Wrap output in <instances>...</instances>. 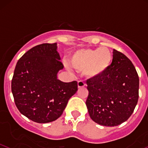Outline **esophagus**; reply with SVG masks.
<instances>
[{
  "label": "esophagus",
  "instance_id": "1",
  "mask_svg": "<svg viewBox=\"0 0 148 148\" xmlns=\"http://www.w3.org/2000/svg\"><path fill=\"white\" fill-rule=\"evenodd\" d=\"M78 88H83V87H84L86 86V84L84 83V82H83V81H79L78 82Z\"/></svg>",
  "mask_w": 148,
  "mask_h": 148
}]
</instances>
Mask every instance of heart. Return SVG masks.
I'll use <instances>...</instances> for the list:
<instances>
[{
  "mask_svg": "<svg viewBox=\"0 0 148 148\" xmlns=\"http://www.w3.org/2000/svg\"><path fill=\"white\" fill-rule=\"evenodd\" d=\"M113 53L108 48L103 47L96 49H82L72 54L70 63L79 71H84L90 78L103 75L111 66Z\"/></svg>",
  "mask_w": 148,
  "mask_h": 148,
  "instance_id": "obj_1",
  "label": "heart"
}]
</instances>
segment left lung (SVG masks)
Wrapping results in <instances>:
<instances>
[{
	"label": "left lung",
	"mask_w": 148,
	"mask_h": 148,
	"mask_svg": "<svg viewBox=\"0 0 148 148\" xmlns=\"http://www.w3.org/2000/svg\"><path fill=\"white\" fill-rule=\"evenodd\" d=\"M108 71L86 81L88 96L86 105L91 119L103 126H116L126 121L139 97V77L132 62L113 49Z\"/></svg>",
	"instance_id": "left-lung-1"
}]
</instances>
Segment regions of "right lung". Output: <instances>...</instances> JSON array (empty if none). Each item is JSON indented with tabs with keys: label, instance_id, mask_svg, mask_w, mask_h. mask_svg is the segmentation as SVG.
<instances>
[{
	"label": "right lung",
	"instance_id": "obj_1",
	"mask_svg": "<svg viewBox=\"0 0 148 148\" xmlns=\"http://www.w3.org/2000/svg\"><path fill=\"white\" fill-rule=\"evenodd\" d=\"M60 60L57 43H45L32 47L17 62L11 82L14 101L22 114L34 122L59 119L78 90L76 81L57 79L64 68Z\"/></svg>",
	"mask_w": 148,
	"mask_h": 148
}]
</instances>
